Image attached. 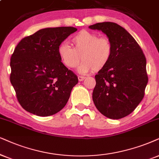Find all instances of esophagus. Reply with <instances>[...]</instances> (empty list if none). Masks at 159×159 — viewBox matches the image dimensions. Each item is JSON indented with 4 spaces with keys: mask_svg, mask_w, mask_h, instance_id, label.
I'll use <instances>...</instances> for the list:
<instances>
[{
    "mask_svg": "<svg viewBox=\"0 0 159 159\" xmlns=\"http://www.w3.org/2000/svg\"><path fill=\"white\" fill-rule=\"evenodd\" d=\"M78 81H84V80H85L86 79V77L85 76H81V75H79L78 77Z\"/></svg>",
    "mask_w": 159,
    "mask_h": 159,
    "instance_id": "esophagus-1",
    "label": "esophagus"
}]
</instances>
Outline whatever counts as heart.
<instances>
[{"mask_svg": "<svg viewBox=\"0 0 159 159\" xmlns=\"http://www.w3.org/2000/svg\"><path fill=\"white\" fill-rule=\"evenodd\" d=\"M70 42L73 48L66 43L60 44L58 54L62 63L71 69L77 67L81 59L83 60L78 70L79 73L103 69L111 60L113 46L107 37H99L96 34L82 30Z\"/></svg>", "mask_w": 159, "mask_h": 159, "instance_id": "b5f03b06", "label": "heart"}]
</instances>
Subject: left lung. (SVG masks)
Returning <instances> with one entry per match:
<instances>
[{
    "instance_id": "left-lung-1",
    "label": "left lung",
    "mask_w": 159,
    "mask_h": 159,
    "mask_svg": "<svg viewBox=\"0 0 159 159\" xmlns=\"http://www.w3.org/2000/svg\"><path fill=\"white\" fill-rule=\"evenodd\" d=\"M89 28L105 34L113 46L111 60L95 75L93 102L106 117L121 119L144 98L148 81L145 56L134 38L118 24L103 22Z\"/></svg>"
}]
</instances>
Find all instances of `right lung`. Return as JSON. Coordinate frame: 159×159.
I'll return each instance as SVG.
<instances>
[{
	"label": "right lung",
	"instance_id": "1",
	"mask_svg": "<svg viewBox=\"0 0 159 159\" xmlns=\"http://www.w3.org/2000/svg\"><path fill=\"white\" fill-rule=\"evenodd\" d=\"M76 31L74 27L45 28L16 46L10 61V81L25 111L48 116L67 104L78 79L61 62L58 47Z\"/></svg>",
	"mask_w": 159,
	"mask_h": 159
}]
</instances>
